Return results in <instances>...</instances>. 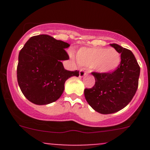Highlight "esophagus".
<instances>
[{
	"mask_svg": "<svg viewBox=\"0 0 150 150\" xmlns=\"http://www.w3.org/2000/svg\"><path fill=\"white\" fill-rule=\"evenodd\" d=\"M86 74H87V72H86V71L83 70V69H81V70H80V72H79V76L81 77V78H82V77L85 76Z\"/></svg>",
	"mask_w": 150,
	"mask_h": 150,
	"instance_id": "34e87169",
	"label": "esophagus"
}]
</instances>
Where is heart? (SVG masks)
I'll list each match as a JSON object with an SVG mask.
<instances>
[{
	"label": "heart",
	"instance_id": "heart-1",
	"mask_svg": "<svg viewBox=\"0 0 150 150\" xmlns=\"http://www.w3.org/2000/svg\"><path fill=\"white\" fill-rule=\"evenodd\" d=\"M76 58L79 64L100 73L113 72L120 63V53L113 48H82L77 53Z\"/></svg>",
	"mask_w": 150,
	"mask_h": 150
}]
</instances>
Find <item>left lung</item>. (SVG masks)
<instances>
[{"mask_svg": "<svg viewBox=\"0 0 150 150\" xmlns=\"http://www.w3.org/2000/svg\"><path fill=\"white\" fill-rule=\"evenodd\" d=\"M110 46L120 54V65L110 73L91 72L95 84L85 88L89 105L102 114H112L123 109L133 99L139 85L140 67L132 51L112 43Z\"/></svg>", "mask_w": 150, "mask_h": 150, "instance_id": "obj_1", "label": "left lung"}]
</instances>
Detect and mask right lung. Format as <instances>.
<instances>
[{"label": "right lung", "instance_id": "right-lung-1", "mask_svg": "<svg viewBox=\"0 0 150 150\" xmlns=\"http://www.w3.org/2000/svg\"><path fill=\"white\" fill-rule=\"evenodd\" d=\"M69 44L48 35L30 38L19 54L16 75L24 96L32 103L44 105L59 99L64 83L79 71L64 68L62 60L69 59L64 48Z\"/></svg>", "mask_w": 150, "mask_h": 150}]
</instances>
